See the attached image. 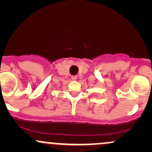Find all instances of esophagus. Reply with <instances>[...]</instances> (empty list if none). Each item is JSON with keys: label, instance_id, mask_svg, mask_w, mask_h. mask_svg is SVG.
<instances>
[{"label": "esophagus", "instance_id": "obj_1", "mask_svg": "<svg viewBox=\"0 0 152 152\" xmlns=\"http://www.w3.org/2000/svg\"><path fill=\"white\" fill-rule=\"evenodd\" d=\"M71 79H72L73 81H76V80L77 79V76H71Z\"/></svg>", "mask_w": 152, "mask_h": 152}]
</instances>
